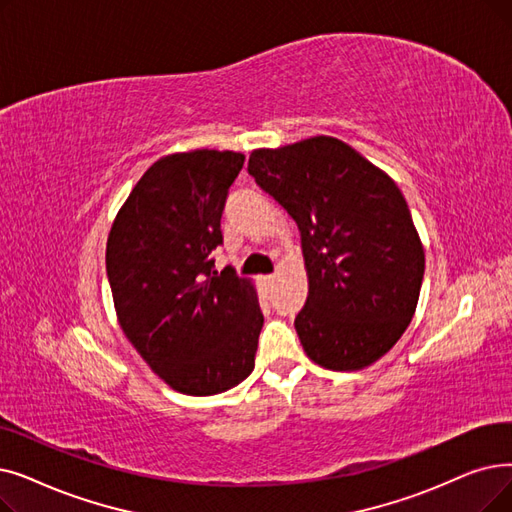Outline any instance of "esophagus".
<instances>
[{"label":"esophagus","instance_id":"esophagus-1","mask_svg":"<svg viewBox=\"0 0 512 512\" xmlns=\"http://www.w3.org/2000/svg\"><path fill=\"white\" fill-rule=\"evenodd\" d=\"M274 280H276V274H268V276H263V278H261V282H263L265 286H272V284H274Z\"/></svg>","mask_w":512,"mask_h":512}]
</instances>
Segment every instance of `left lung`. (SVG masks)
I'll list each match as a JSON object with an SVG mask.
<instances>
[{"instance_id":"1","label":"left lung","mask_w":512,"mask_h":512,"mask_svg":"<svg viewBox=\"0 0 512 512\" xmlns=\"http://www.w3.org/2000/svg\"><path fill=\"white\" fill-rule=\"evenodd\" d=\"M249 173L301 232L309 295L295 328L309 360L330 370L370 366L404 335L425 274L404 194L328 136L253 150Z\"/></svg>"}]
</instances>
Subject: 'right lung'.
<instances>
[{"label":"right lung","mask_w":512,"mask_h":512,"mask_svg":"<svg viewBox=\"0 0 512 512\" xmlns=\"http://www.w3.org/2000/svg\"><path fill=\"white\" fill-rule=\"evenodd\" d=\"M244 165L232 150H194L154 163L131 190L106 244L121 328L180 393L215 395L255 368L263 314L249 280L215 272L221 213Z\"/></svg>","instance_id":"1"}]
</instances>
